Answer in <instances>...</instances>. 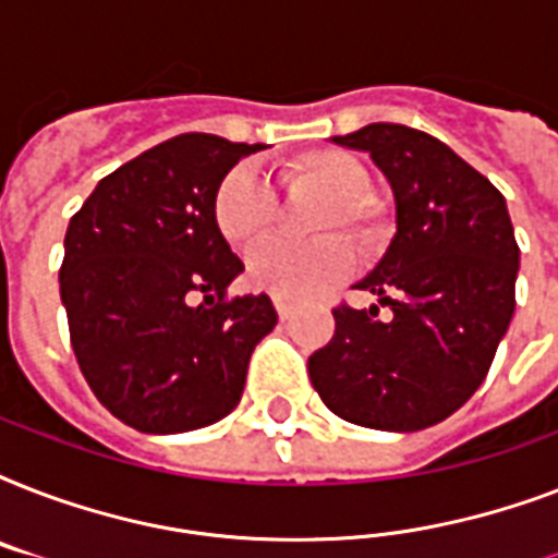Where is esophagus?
I'll list each match as a JSON object with an SVG mask.
<instances>
[{
  "label": "esophagus",
  "instance_id": "34e87169",
  "mask_svg": "<svg viewBox=\"0 0 558 558\" xmlns=\"http://www.w3.org/2000/svg\"><path fill=\"white\" fill-rule=\"evenodd\" d=\"M275 301V310H278L280 322H287V318H292V304H289L287 298H271Z\"/></svg>",
  "mask_w": 558,
  "mask_h": 558
}]
</instances>
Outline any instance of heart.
I'll return each instance as SVG.
<instances>
[{
  "label": "heart",
  "instance_id": "obj_1",
  "mask_svg": "<svg viewBox=\"0 0 558 558\" xmlns=\"http://www.w3.org/2000/svg\"><path fill=\"white\" fill-rule=\"evenodd\" d=\"M280 179L289 191H318L324 202L315 231H348L365 252H376L388 240V214L371 196V173L348 150H310L280 165ZM278 196L254 168H234L214 193V219L228 243L252 248L269 240L278 228ZM356 263L353 245L344 236H322L315 243H269L248 257V280L263 292L289 301H310L348 278Z\"/></svg>",
  "mask_w": 558,
  "mask_h": 558
}]
</instances>
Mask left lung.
<instances>
[{"mask_svg": "<svg viewBox=\"0 0 558 558\" xmlns=\"http://www.w3.org/2000/svg\"><path fill=\"white\" fill-rule=\"evenodd\" d=\"M371 153L397 202V234L356 283L371 310H332L310 356L324 405L379 432H420L454 414L493 365L515 313L519 243L501 191L434 135L367 124L332 138Z\"/></svg>", "mask_w": 558, "mask_h": 558, "instance_id": "obj_1", "label": "left lung"}]
</instances>
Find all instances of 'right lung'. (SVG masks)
<instances>
[{
	"mask_svg": "<svg viewBox=\"0 0 558 558\" xmlns=\"http://www.w3.org/2000/svg\"><path fill=\"white\" fill-rule=\"evenodd\" d=\"M263 144L185 133L100 179L69 222L60 301L100 405L144 434L205 428L243 397L269 295L226 298L243 271L214 193Z\"/></svg>",
	"mask_w": 558,
	"mask_h": 558,
	"instance_id": "obj_1",
	"label": "right lung"
}]
</instances>
